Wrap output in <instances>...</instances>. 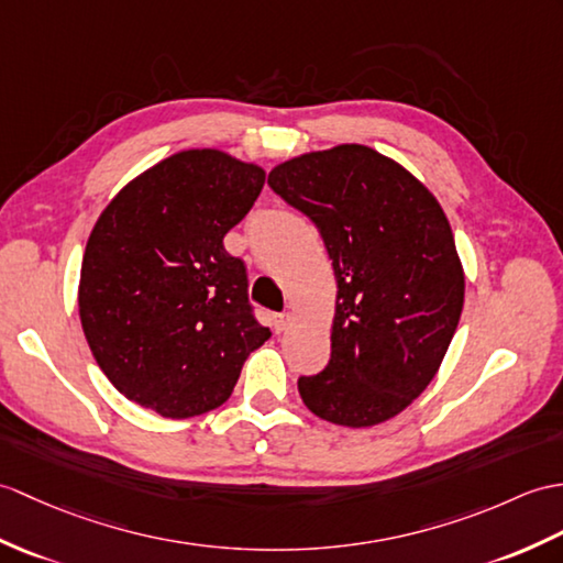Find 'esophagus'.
Masks as SVG:
<instances>
[{
    "mask_svg": "<svg viewBox=\"0 0 563 563\" xmlns=\"http://www.w3.org/2000/svg\"><path fill=\"white\" fill-rule=\"evenodd\" d=\"M290 323H292V313H276V317H273V329L278 333H283Z\"/></svg>",
    "mask_w": 563,
    "mask_h": 563,
    "instance_id": "esophagus-1",
    "label": "esophagus"
}]
</instances>
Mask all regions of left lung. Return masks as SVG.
Listing matches in <instances>:
<instances>
[{"label":"left lung","mask_w":563,"mask_h":563,"mask_svg":"<svg viewBox=\"0 0 563 563\" xmlns=\"http://www.w3.org/2000/svg\"><path fill=\"white\" fill-rule=\"evenodd\" d=\"M268 185L317 225L338 283L331 360L299 376L325 422L374 427L437 376L459 329L465 273L437 196L400 163L360 143L297 155Z\"/></svg>","instance_id":"left-lung-1"}]
</instances>
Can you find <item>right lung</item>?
<instances>
[{"label": "right lung", "instance_id": "1", "mask_svg": "<svg viewBox=\"0 0 563 563\" xmlns=\"http://www.w3.org/2000/svg\"><path fill=\"white\" fill-rule=\"evenodd\" d=\"M264 167L218 148L179 151L129 181L90 232L78 317L98 367L173 420L216 410L264 345L246 268L222 238L250 213Z\"/></svg>", "mask_w": 563, "mask_h": 563}]
</instances>
